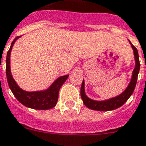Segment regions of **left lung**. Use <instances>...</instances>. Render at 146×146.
Returning a JSON list of instances; mask_svg holds the SVG:
<instances>
[{
  "label": "left lung",
  "mask_w": 146,
  "mask_h": 146,
  "mask_svg": "<svg viewBox=\"0 0 146 146\" xmlns=\"http://www.w3.org/2000/svg\"><path fill=\"white\" fill-rule=\"evenodd\" d=\"M130 44L131 45L132 49L134 51V55H135V67L133 72H132V76L131 82L127 87V88L120 94L114 98H110L105 101H95L89 98L85 94L84 92V81L83 80L80 88V96L82 98L84 104L89 109L93 110H98V111H110V110H116L117 108L122 106L127 101L131 95L133 94V92L135 88L137 79H138V74L140 70V62H139V57H138V52L137 48L132 44L131 41L129 40Z\"/></svg>",
  "instance_id": "1"
}]
</instances>
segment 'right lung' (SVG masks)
I'll return each instance as SVG.
<instances>
[{"mask_svg":"<svg viewBox=\"0 0 146 146\" xmlns=\"http://www.w3.org/2000/svg\"><path fill=\"white\" fill-rule=\"evenodd\" d=\"M20 37L16 36L12 41L7 53L6 58V76L8 80V86L11 89V92L13 93L15 97L17 98V100L20 103L24 105L27 107L34 109V110H50L51 108L54 107L57 104L58 98V92L60 88L63 84L68 78L69 75L59 76L54 83L51 84L48 89L44 91L40 92H26L22 88H20L15 80L12 77L10 68V55L12 47L14 45L15 40Z\"/></svg>","mask_w":146,"mask_h":146,"instance_id":"add662e5","label":"right lung"}]
</instances>
